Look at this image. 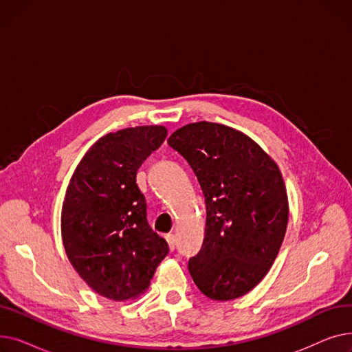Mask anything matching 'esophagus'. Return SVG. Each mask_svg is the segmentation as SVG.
<instances>
[{
    "instance_id": "esophagus-1",
    "label": "esophagus",
    "mask_w": 352,
    "mask_h": 352,
    "mask_svg": "<svg viewBox=\"0 0 352 352\" xmlns=\"http://www.w3.org/2000/svg\"><path fill=\"white\" fill-rule=\"evenodd\" d=\"M165 238H166V243H168V245H170V250L174 251L175 250V235L174 234H168Z\"/></svg>"
}]
</instances>
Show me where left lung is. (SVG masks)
<instances>
[{"instance_id": "1", "label": "left lung", "mask_w": 352, "mask_h": 352, "mask_svg": "<svg viewBox=\"0 0 352 352\" xmlns=\"http://www.w3.org/2000/svg\"><path fill=\"white\" fill-rule=\"evenodd\" d=\"M168 145L187 160L206 197V236L188 270L211 300L243 297L260 283L284 241L288 197L275 161L236 129L199 121Z\"/></svg>"}]
</instances>
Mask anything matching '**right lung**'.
Listing matches in <instances>:
<instances>
[{
    "label": "right lung",
    "instance_id": "right-lung-1",
    "mask_svg": "<svg viewBox=\"0 0 352 352\" xmlns=\"http://www.w3.org/2000/svg\"><path fill=\"white\" fill-rule=\"evenodd\" d=\"M166 137L162 125L120 129L85 153L67 187L63 243L71 265L102 297L125 301L142 294L168 254L146 221L137 186L141 164Z\"/></svg>",
    "mask_w": 352,
    "mask_h": 352
}]
</instances>
